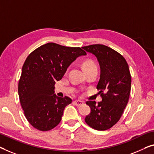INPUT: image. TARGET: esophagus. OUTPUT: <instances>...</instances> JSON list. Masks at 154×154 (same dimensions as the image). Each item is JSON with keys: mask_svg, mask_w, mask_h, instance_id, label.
Wrapping results in <instances>:
<instances>
[{"mask_svg": "<svg viewBox=\"0 0 154 154\" xmlns=\"http://www.w3.org/2000/svg\"><path fill=\"white\" fill-rule=\"evenodd\" d=\"M74 104L76 105L77 106H82V105H83L84 104V101H81V100H75L74 101Z\"/></svg>", "mask_w": 154, "mask_h": 154, "instance_id": "esophagus-1", "label": "esophagus"}]
</instances>
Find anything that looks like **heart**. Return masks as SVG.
Instances as JSON below:
<instances>
[{
  "instance_id": "b5f03b06",
  "label": "heart",
  "mask_w": 154,
  "mask_h": 154,
  "mask_svg": "<svg viewBox=\"0 0 154 154\" xmlns=\"http://www.w3.org/2000/svg\"><path fill=\"white\" fill-rule=\"evenodd\" d=\"M93 65H95V63H93V61H92L91 60H86L83 63V65H82V66H83V68H87V67H90V66H92Z\"/></svg>"
}]
</instances>
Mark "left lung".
<instances>
[{
    "label": "left lung",
    "instance_id": "left-lung-1",
    "mask_svg": "<svg viewBox=\"0 0 154 154\" xmlns=\"http://www.w3.org/2000/svg\"><path fill=\"white\" fill-rule=\"evenodd\" d=\"M96 57L100 67V77L97 89L102 102L88 101L91 113L85 122L98 131L109 129L120 120L129 99L131 77L128 63L122 55L102 44L82 47Z\"/></svg>",
    "mask_w": 154,
    "mask_h": 154
}]
</instances>
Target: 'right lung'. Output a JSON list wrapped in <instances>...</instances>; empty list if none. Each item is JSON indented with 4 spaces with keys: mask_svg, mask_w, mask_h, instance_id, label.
<instances>
[{
    "mask_svg": "<svg viewBox=\"0 0 154 154\" xmlns=\"http://www.w3.org/2000/svg\"><path fill=\"white\" fill-rule=\"evenodd\" d=\"M86 54L79 47L48 43L28 55L23 66L18 92L25 116L33 127L46 131L59 125L64 109L72 100L57 97L54 84L77 57Z\"/></svg>",
    "mask_w": 154,
    "mask_h": 154,
    "instance_id": "obj_1",
    "label": "right lung"
}]
</instances>
